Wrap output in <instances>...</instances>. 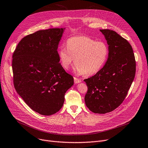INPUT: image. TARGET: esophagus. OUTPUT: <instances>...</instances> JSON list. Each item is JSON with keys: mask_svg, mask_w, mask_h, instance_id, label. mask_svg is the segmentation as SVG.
Returning <instances> with one entry per match:
<instances>
[{"mask_svg": "<svg viewBox=\"0 0 148 148\" xmlns=\"http://www.w3.org/2000/svg\"><path fill=\"white\" fill-rule=\"evenodd\" d=\"M81 80L79 78L74 77V82H75V84L79 83V82H81Z\"/></svg>", "mask_w": 148, "mask_h": 148, "instance_id": "esophagus-1", "label": "esophagus"}]
</instances>
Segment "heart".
<instances>
[{
  "mask_svg": "<svg viewBox=\"0 0 148 148\" xmlns=\"http://www.w3.org/2000/svg\"><path fill=\"white\" fill-rule=\"evenodd\" d=\"M61 66L68 69L75 58L76 72L90 76L97 73L107 62L109 55L108 44L87 36H76L68 39L66 47L58 51Z\"/></svg>",
  "mask_w": 148,
  "mask_h": 148,
  "instance_id": "b5f03b06",
  "label": "heart"
}]
</instances>
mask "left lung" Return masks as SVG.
<instances>
[{"instance_id":"8db88e82","label":"left lung","mask_w":148,"mask_h":148,"mask_svg":"<svg viewBox=\"0 0 148 148\" xmlns=\"http://www.w3.org/2000/svg\"><path fill=\"white\" fill-rule=\"evenodd\" d=\"M109 45V55L101 70L84 81L87 86L84 100L95 114L113 111L123 103L134 81L136 62L131 45L116 32L100 29Z\"/></svg>"}]
</instances>
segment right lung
Instances as JSON below:
<instances>
[{
    "mask_svg": "<svg viewBox=\"0 0 148 148\" xmlns=\"http://www.w3.org/2000/svg\"><path fill=\"white\" fill-rule=\"evenodd\" d=\"M65 28L39 30L23 38L13 52L16 92L34 111L50 115L60 110L73 76L61 66L58 52Z\"/></svg>",
    "mask_w": 148,
    "mask_h": 148,
    "instance_id": "add662e5",
    "label": "right lung"
}]
</instances>
